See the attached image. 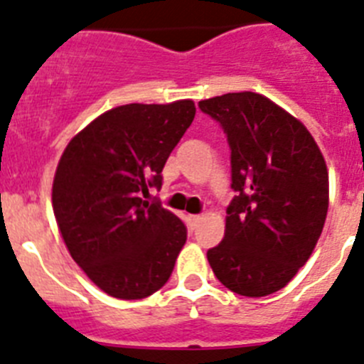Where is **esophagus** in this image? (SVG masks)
Returning a JSON list of instances; mask_svg holds the SVG:
<instances>
[{
  "instance_id": "34e87169",
  "label": "esophagus",
  "mask_w": 364,
  "mask_h": 364,
  "mask_svg": "<svg viewBox=\"0 0 364 364\" xmlns=\"http://www.w3.org/2000/svg\"><path fill=\"white\" fill-rule=\"evenodd\" d=\"M187 222H188V228H191V229H196L198 224H200V222H201V216H198V215H188V216H187Z\"/></svg>"
}]
</instances>
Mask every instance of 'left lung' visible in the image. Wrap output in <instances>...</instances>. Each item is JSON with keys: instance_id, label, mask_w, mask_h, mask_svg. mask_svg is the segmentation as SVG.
I'll return each instance as SVG.
<instances>
[{"instance_id": "8db88e82", "label": "left lung", "mask_w": 364, "mask_h": 364, "mask_svg": "<svg viewBox=\"0 0 364 364\" xmlns=\"http://www.w3.org/2000/svg\"><path fill=\"white\" fill-rule=\"evenodd\" d=\"M231 149V200L215 276L250 298L277 292L311 257L329 203L328 166L300 120L268 97L229 92L198 103Z\"/></svg>"}]
</instances>
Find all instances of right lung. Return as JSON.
<instances>
[{
  "label": "right lung",
  "mask_w": 364,
  "mask_h": 364,
  "mask_svg": "<svg viewBox=\"0 0 364 364\" xmlns=\"http://www.w3.org/2000/svg\"><path fill=\"white\" fill-rule=\"evenodd\" d=\"M196 114L192 100L114 107L70 140L53 179V213L70 255L94 285L142 300L172 276L187 242L173 213L142 200Z\"/></svg>",
  "instance_id": "1"
}]
</instances>
